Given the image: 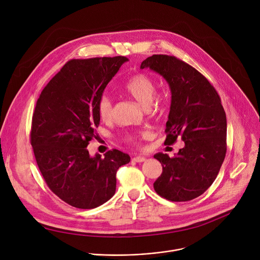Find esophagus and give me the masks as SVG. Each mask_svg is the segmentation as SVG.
<instances>
[{
	"label": "esophagus",
	"mask_w": 260,
	"mask_h": 260,
	"mask_svg": "<svg viewBox=\"0 0 260 260\" xmlns=\"http://www.w3.org/2000/svg\"><path fill=\"white\" fill-rule=\"evenodd\" d=\"M133 160L136 161V162H143V161L146 160V157H144V156H135V157H133Z\"/></svg>",
	"instance_id": "esophagus-1"
}]
</instances>
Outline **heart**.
<instances>
[{
	"label": "heart",
	"instance_id": "b5f03b06",
	"mask_svg": "<svg viewBox=\"0 0 260 260\" xmlns=\"http://www.w3.org/2000/svg\"><path fill=\"white\" fill-rule=\"evenodd\" d=\"M125 91L143 108H147L153 101L156 93V84L154 80L145 74H136L132 76L125 84ZM98 113L104 122H111L114 119V105L108 95H102L98 102ZM147 134V133H145ZM128 141L136 143L137 137L129 135Z\"/></svg>",
	"mask_w": 260,
	"mask_h": 260
}]
</instances>
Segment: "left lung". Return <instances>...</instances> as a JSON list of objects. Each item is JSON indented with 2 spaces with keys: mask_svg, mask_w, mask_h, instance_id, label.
<instances>
[{
  "mask_svg": "<svg viewBox=\"0 0 260 260\" xmlns=\"http://www.w3.org/2000/svg\"><path fill=\"white\" fill-rule=\"evenodd\" d=\"M140 68L160 74L171 88L165 144H174L178 136L185 143L173 157L154 154L162 173L153 188L171 201L192 200L210 187L225 156L226 118L220 98L200 72L174 56L152 55Z\"/></svg>",
  "mask_w": 260,
  "mask_h": 260,
  "instance_id": "obj_1",
  "label": "left lung"
}]
</instances>
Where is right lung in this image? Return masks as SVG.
Masks as SVG:
<instances>
[{
  "instance_id": "obj_1",
  "label": "right lung",
  "mask_w": 260,
  "mask_h": 260,
  "mask_svg": "<svg viewBox=\"0 0 260 260\" xmlns=\"http://www.w3.org/2000/svg\"><path fill=\"white\" fill-rule=\"evenodd\" d=\"M128 59L123 56L73 59L43 89L32 115L30 143L48 187L66 203L95 208L116 192L118 169L130 156L118 149L91 157L98 137V102Z\"/></svg>"
}]
</instances>
